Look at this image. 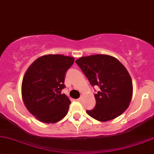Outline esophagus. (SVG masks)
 <instances>
[{
	"label": "esophagus",
	"instance_id": "esophagus-1",
	"mask_svg": "<svg viewBox=\"0 0 154 154\" xmlns=\"http://www.w3.org/2000/svg\"><path fill=\"white\" fill-rule=\"evenodd\" d=\"M83 98H84V96H80V98H79V99H77V101H82V99H83Z\"/></svg>",
	"mask_w": 154,
	"mask_h": 154
}]
</instances>
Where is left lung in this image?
Returning <instances> with one entry per match:
<instances>
[{"label": "left lung", "instance_id": "left-lung-1", "mask_svg": "<svg viewBox=\"0 0 154 154\" xmlns=\"http://www.w3.org/2000/svg\"><path fill=\"white\" fill-rule=\"evenodd\" d=\"M92 86L100 90L94 95L96 107L87 113L95 119L107 122L122 114L133 96V83L125 66L115 57L93 55L75 61Z\"/></svg>", "mask_w": 154, "mask_h": 154}]
</instances>
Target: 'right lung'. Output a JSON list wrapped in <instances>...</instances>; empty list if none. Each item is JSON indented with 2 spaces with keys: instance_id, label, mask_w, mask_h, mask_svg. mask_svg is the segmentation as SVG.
I'll list each match as a JSON object with an SVG mask.
<instances>
[{
  "instance_id": "1",
  "label": "right lung",
  "mask_w": 154,
  "mask_h": 154,
  "mask_svg": "<svg viewBox=\"0 0 154 154\" xmlns=\"http://www.w3.org/2000/svg\"><path fill=\"white\" fill-rule=\"evenodd\" d=\"M75 58L63 55L39 57L23 78L21 95L26 109L38 120L55 123L67 114L71 103L64 93V78Z\"/></svg>"
}]
</instances>
